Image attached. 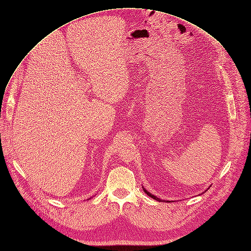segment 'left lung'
<instances>
[{
  "mask_svg": "<svg viewBox=\"0 0 251 251\" xmlns=\"http://www.w3.org/2000/svg\"><path fill=\"white\" fill-rule=\"evenodd\" d=\"M143 190H144V192H146V193H147L149 196H151V199H153V200H155V201H162V200H160V199H157V197H155L154 195H152L151 193H150V192H149V191H147L146 189H143Z\"/></svg>",
  "mask_w": 251,
  "mask_h": 251,
  "instance_id": "obj_1",
  "label": "left lung"
}]
</instances>
